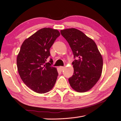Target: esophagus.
I'll use <instances>...</instances> for the list:
<instances>
[{
  "label": "esophagus",
  "mask_w": 121,
  "mask_h": 121,
  "mask_svg": "<svg viewBox=\"0 0 121 121\" xmlns=\"http://www.w3.org/2000/svg\"><path fill=\"white\" fill-rule=\"evenodd\" d=\"M59 69H60V70L61 71H62L64 69H65V67H64V66H60V67H59Z\"/></svg>",
  "instance_id": "34e87169"
}]
</instances>
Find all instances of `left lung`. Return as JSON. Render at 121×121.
Wrapping results in <instances>:
<instances>
[{
    "label": "left lung",
    "mask_w": 121,
    "mask_h": 121,
    "mask_svg": "<svg viewBox=\"0 0 121 121\" xmlns=\"http://www.w3.org/2000/svg\"><path fill=\"white\" fill-rule=\"evenodd\" d=\"M76 59L72 62L74 73L69 79L71 87L78 92L93 87L101 75L103 59L97 45L81 30L70 28L60 30Z\"/></svg>",
    "instance_id": "obj_1"
}]
</instances>
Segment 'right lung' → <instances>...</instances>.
Instances as JSON below:
<instances>
[{
    "mask_svg": "<svg viewBox=\"0 0 121 121\" xmlns=\"http://www.w3.org/2000/svg\"><path fill=\"white\" fill-rule=\"evenodd\" d=\"M60 35L58 30L51 28L38 30L24 41L17 56L20 78L29 88L37 93L49 91L56 82L58 75L56 68L46 61L50 55V48Z\"/></svg>",
    "mask_w": 121,
    "mask_h": 121,
    "instance_id": "add662e5",
    "label": "right lung"
}]
</instances>
